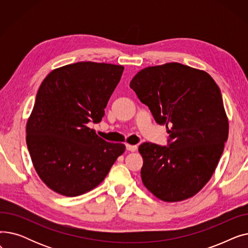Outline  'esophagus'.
I'll return each instance as SVG.
<instances>
[{
	"mask_svg": "<svg viewBox=\"0 0 248 248\" xmlns=\"http://www.w3.org/2000/svg\"><path fill=\"white\" fill-rule=\"evenodd\" d=\"M125 147H126V150L129 151V152H136L138 150V147L136 145H128V144H126Z\"/></svg>",
	"mask_w": 248,
	"mask_h": 248,
	"instance_id": "esophagus-1",
	"label": "esophagus"
}]
</instances>
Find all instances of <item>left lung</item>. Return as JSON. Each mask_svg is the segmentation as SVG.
<instances>
[{
    "label": "left lung",
    "instance_id": "left-lung-1",
    "mask_svg": "<svg viewBox=\"0 0 248 248\" xmlns=\"http://www.w3.org/2000/svg\"><path fill=\"white\" fill-rule=\"evenodd\" d=\"M129 87L170 134L169 147H139L142 183L165 202L193 197L211 179L228 138L218 85L204 70L171 62L141 69Z\"/></svg>",
    "mask_w": 248,
    "mask_h": 248
}]
</instances>
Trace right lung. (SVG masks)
<instances>
[{
    "label": "right lung",
    "mask_w": 248,
    "mask_h": 248,
    "mask_svg": "<svg viewBox=\"0 0 248 248\" xmlns=\"http://www.w3.org/2000/svg\"><path fill=\"white\" fill-rule=\"evenodd\" d=\"M124 67L77 62L52 70L42 81L26 124V141L45 185L66 197L97 187L125 151L99 138L89 122L99 123Z\"/></svg>",
    "instance_id": "add662e5"
}]
</instances>
